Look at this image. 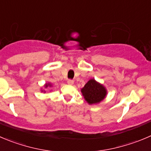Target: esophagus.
Wrapping results in <instances>:
<instances>
[{"label": "esophagus", "mask_w": 151, "mask_h": 151, "mask_svg": "<svg viewBox=\"0 0 151 151\" xmlns=\"http://www.w3.org/2000/svg\"><path fill=\"white\" fill-rule=\"evenodd\" d=\"M67 84H70V85H73V84H74V81L71 79H69L68 81H67Z\"/></svg>", "instance_id": "34e87169"}]
</instances>
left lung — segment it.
<instances>
[{"label":"left lung","mask_w":151,"mask_h":151,"mask_svg":"<svg viewBox=\"0 0 151 151\" xmlns=\"http://www.w3.org/2000/svg\"><path fill=\"white\" fill-rule=\"evenodd\" d=\"M84 99L89 104H98L106 97L107 90L95 79L89 80L81 90Z\"/></svg>","instance_id":"left-lung-1"}]
</instances>
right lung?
I'll use <instances>...</instances> for the list:
<instances>
[{
    "instance_id": "right-lung-1",
    "label": "right lung",
    "mask_w": 151,
    "mask_h": 151,
    "mask_svg": "<svg viewBox=\"0 0 151 151\" xmlns=\"http://www.w3.org/2000/svg\"><path fill=\"white\" fill-rule=\"evenodd\" d=\"M47 87H51V84H50V83H48V84H45V87L47 88ZM44 93H45V92H44Z\"/></svg>"
}]
</instances>
